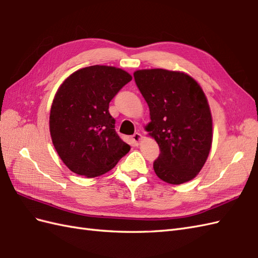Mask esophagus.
Returning <instances> with one entry per match:
<instances>
[{
	"mask_svg": "<svg viewBox=\"0 0 258 258\" xmlns=\"http://www.w3.org/2000/svg\"><path fill=\"white\" fill-rule=\"evenodd\" d=\"M131 138H132V141H134L137 145H139L140 142H141V140H142V136H141V134H139V132H136V134L132 136Z\"/></svg>",
	"mask_w": 258,
	"mask_h": 258,
	"instance_id": "obj_1",
	"label": "esophagus"
}]
</instances>
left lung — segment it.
Returning a JSON list of instances; mask_svg holds the SVG:
<instances>
[{
	"label": "left lung",
	"mask_w": 258,
	"mask_h": 258,
	"mask_svg": "<svg viewBox=\"0 0 258 258\" xmlns=\"http://www.w3.org/2000/svg\"><path fill=\"white\" fill-rule=\"evenodd\" d=\"M138 88L150 107L145 126L160 154L154 171L166 183L178 185L200 172L212 146V115L208 99L191 76L163 69L138 70Z\"/></svg>",
	"instance_id": "8db88e82"
}]
</instances>
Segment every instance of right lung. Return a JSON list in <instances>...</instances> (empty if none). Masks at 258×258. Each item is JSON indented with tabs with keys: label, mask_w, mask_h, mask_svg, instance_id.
<instances>
[{
	"label": "right lung",
	"mask_w": 258,
	"mask_h": 258,
	"mask_svg": "<svg viewBox=\"0 0 258 258\" xmlns=\"http://www.w3.org/2000/svg\"><path fill=\"white\" fill-rule=\"evenodd\" d=\"M131 80L121 69L91 66L60 85L50 108L49 131L59 157L72 172L102 175L130 151L116 134L108 104Z\"/></svg>",
	"instance_id": "right-lung-1"
}]
</instances>
